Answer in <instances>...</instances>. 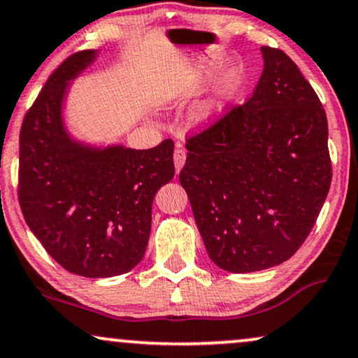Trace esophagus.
I'll return each instance as SVG.
<instances>
[{
    "instance_id": "34e87169",
    "label": "esophagus",
    "mask_w": 358,
    "mask_h": 358,
    "mask_svg": "<svg viewBox=\"0 0 358 358\" xmlns=\"http://www.w3.org/2000/svg\"><path fill=\"white\" fill-rule=\"evenodd\" d=\"M184 162H186V151H184L182 144L176 145V151H174V166L176 171H180L184 167Z\"/></svg>"
}]
</instances>
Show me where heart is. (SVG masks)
Masks as SVG:
<instances>
[{"instance_id":"heart-1","label":"heart","mask_w":358,"mask_h":358,"mask_svg":"<svg viewBox=\"0 0 358 358\" xmlns=\"http://www.w3.org/2000/svg\"><path fill=\"white\" fill-rule=\"evenodd\" d=\"M234 90H236V79L232 76L224 78L222 81L219 83L217 90H215L214 94L209 96V98L202 99L201 103H197L196 108L192 109L194 121L204 124V122H209L213 121L214 117H217L220 111L224 109V104H226L227 98L234 92Z\"/></svg>"}]
</instances>
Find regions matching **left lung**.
Here are the masks:
<instances>
[{
    "mask_svg": "<svg viewBox=\"0 0 358 358\" xmlns=\"http://www.w3.org/2000/svg\"><path fill=\"white\" fill-rule=\"evenodd\" d=\"M245 104L187 139L179 180L215 266H279L314 227L332 180L327 116L297 64L264 46Z\"/></svg>",
    "mask_w": 358,
    "mask_h": 358,
    "instance_id": "1",
    "label": "left lung"
}]
</instances>
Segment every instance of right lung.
<instances>
[{
    "instance_id": "obj_1",
    "label": "right lung",
    "mask_w": 358,
    "mask_h": 358,
    "mask_svg": "<svg viewBox=\"0 0 358 358\" xmlns=\"http://www.w3.org/2000/svg\"><path fill=\"white\" fill-rule=\"evenodd\" d=\"M98 52H74L57 66L26 113L20 132L17 199L46 252L76 275L103 279L143 260L156 192L174 178V143L152 149L92 148L66 131L69 83Z\"/></svg>"
}]
</instances>
